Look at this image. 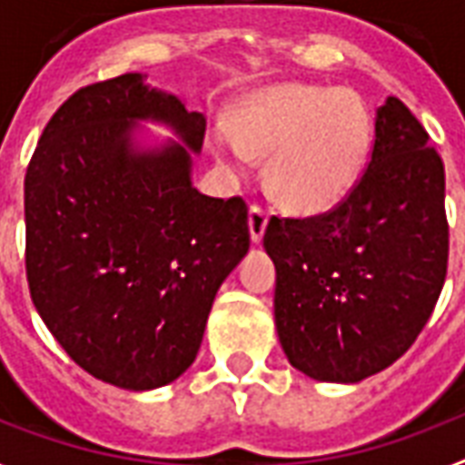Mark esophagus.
Segmentation results:
<instances>
[{
    "label": "esophagus",
    "instance_id": "esophagus-1",
    "mask_svg": "<svg viewBox=\"0 0 465 465\" xmlns=\"http://www.w3.org/2000/svg\"><path fill=\"white\" fill-rule=\"evenodd\" d=\"M267 220H270V215H267V210L262 205H250V218H247V223H250V237H252V242L262 240Z\"/></svg>",
    "mask_w": 465,
    "mask_h": 465
}]
</instances>
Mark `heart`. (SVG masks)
<instances>
[{"label": "heart", "mask_w": 465, "mask_h": 465, "mask_svg": "<svg viewBox=\"0 0 465 465\" xmlns=\"http://www.w3.org/2000/svg\"><path fill=\"white\" fill-rule=\"evenodd\" d=\"M235 143L215 138L210 151L228 171L267 158L270 191L287 208H334L357 185L371 148V116L351 91L280 84L247 96L232 111Z\"/></svg>", "instance_id": "1"}]
</instances>
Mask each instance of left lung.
<instances>
[{"instance_id": "obj_1", "label": "left lung", "mask_w": 465, "mask_h": 465, "mask_svg": "<svg viewBox=\"0 0 465 465\" xmlns=\"http://www.w3.org/2000/svg\"><path fill=\"white\" fill-rule=\"evenodd\" d=\"M443 195L441 155L389 96L376 108L367 171L347 198L312 218H270L274 324L294 369L354 384L411 347L446 280Z\"/></svg>"}]
</instances>
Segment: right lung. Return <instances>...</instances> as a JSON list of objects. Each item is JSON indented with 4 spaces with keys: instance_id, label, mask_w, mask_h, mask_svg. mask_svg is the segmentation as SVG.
<instances>
[{
    "instance_id": "add662e5",
    "label": "right lung",
    "mask_w": 465,
    "mask_h": 465,
    "mask_svg": "<svg viewBox=\"0 0 465 465\" xmlns=\"http://www.w3.org/2000/svg\"><path fill=\"white\" fill-rule=\"evenodd\" d=\"M138 120L185 146L138 149ZM205 116L141 74L69 96L24 178L26 282L54 340L84 371L145 391L195 361L220 284L250 250L242 198L193 188Z\"/></svg>"
}]
</instances>
